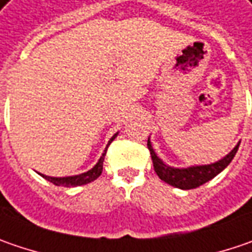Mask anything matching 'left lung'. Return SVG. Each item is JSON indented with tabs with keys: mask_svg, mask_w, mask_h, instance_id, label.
Wrapping results in <instances>:
<instances>
[{
	"mask_svg": "<svg viewBox=\"0 0 252 252\" xmlns=\"http://www.w3.org/2000/svg\"><path fill=\"white\" fill-rule=\"evenodd\" d=\"M148 149L151 152V158H152V163H154V169L157 172V175L159 176V179L163 182H166L168 185H172L175 188L179 189H194L204 185L206 182L212 181L214 176H217L221 170H224L228 163L233 160L235 157L237 151L240 144H237V147L221 160L216 162V163H210V165H202V166H190L186 169H178V168H170L166 166L160 159L157 157L154 148L151 145L149 139H148Z\"/></svg>",
	"mask_w": 252,
	"mask_h": 252,
	"instance_id": "obj_1",
	"label": "left lung"
}]
</instances>
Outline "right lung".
Segmentation results:
<instances>
[{
	"mask_svg": "<svg viewBox=\"0 0 252 252\" xmlns=\"http://www.w3.org/2000/svg\"><path fill=\"white\" fill-rule=\"evenodd\" d=\"M115 137H117V134H115L114 137L108 141V145L113 142V139H114ZM108 145H107V148H108ZM105 152H107V149L104 151V154L101 155V158L98 159L97 165L94 166L93 169H90L89 172H86V173H82V175H76V176H69V178H50V176H45V175H42V176H43L46 181H49L50 183H53V185H56V186H64V188L80 186V185L90 183V182L95 181V179H97V178L101 175V172H103V162H104Z\"/></svg>",
	"mask_w": 252,
	"mask_h": 252,
	"instance_id": "1",
	"label": "right lung"
}]
</instances>
